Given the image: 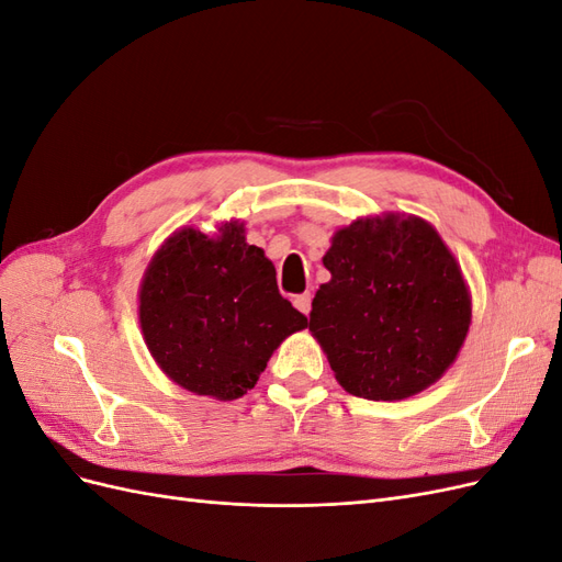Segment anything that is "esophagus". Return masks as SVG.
I'll use <instances>...</instances> for the list:
<instances>
[{
    "mask_svg": "<svg viewBox=\"0 0 562 562\" xmlns=\"http://www.w3.org/2000/svg\"><path fill=\"white\" fill-rule=\"evenodd\" d=\"M293 304L295 307L307 316L310 312H312V293H302V295H295V300H293Z\"/></svg>",
    "mask_w": 562,
    "mask_h": 562,
    "instance_id": "34e87169",
    "label": "esophagus"
}]
</instances>
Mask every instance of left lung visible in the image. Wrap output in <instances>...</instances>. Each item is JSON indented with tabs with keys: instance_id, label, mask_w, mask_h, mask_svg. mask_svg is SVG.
Returning <instances> with one entry per match:
<instances>
[{
	"instance_id": "left-lung-1",
	"label": "left lung",
	"mask_w": 562,
	"mask_h": 562,
	"mask_svg": "<svg viewBox=\"0 0 562 562\" xmlns=\"http://www.w3.org/2000/svg\"><path fill=\"white\" fill-rule=\"evenodd\" d=\"M310 330L335 380L368 401H401L443 378L471 326L454 255L427 220L386 213L337 229Z\"/></svg>"
}]
</instances>
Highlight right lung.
Masks as SVG:
<instances>
[{"label": "right lung", "mask_w": 562, "mask_h": 562, "mask_svg": "<svg viewBox=\"0 0 562 562\" xmlns=\"http://www.w3.org/2000/svg\"><path fill=\"white\" fill-rule=\"evenodd\" d=\"M140 328L157 366L182 389L241 398L307 316L281 297L265 250L239 220L215 236L184 227L168 236L140 283Z\"/></svg>", "instance_id": "1"}]
</instances>
